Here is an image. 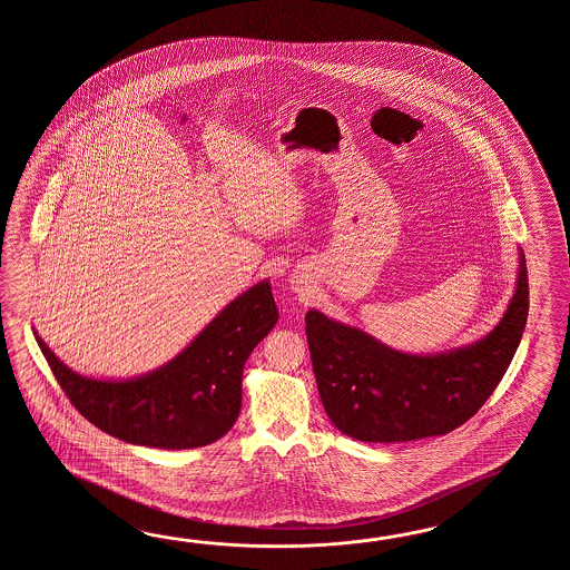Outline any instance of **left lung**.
<instances>
[{
    "label": "left lung",
    "mask_w": 570,
    "mask_h": 570,
    "mask_svg": "<svg viewBox=\"0 0 570 570\" xmlns=\"http://www.w3.org/2000/svg\"><path fill=\"white\" fill-rule=\"evenodd\" d=\"M518 277L503 317L473 344L412 354L361 327L309 309L305 334L327 417L361 442L442 436L471 420L505 375L528 320V268L518 248Z\"/></svg>",
    "instance_id": "obj_1"
}]
</instances>
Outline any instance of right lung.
<instances>
[{"mask_svg": "<svg viewBox=\"0 0 570 570\" xmlns=\"http://www.w3.org/2000/svg\"><path fill=\"white\" fill-rule=\"evenodd\" d=\"M279 320L268 279L232 299L169 363L128 379L81 375L38 346L75 410L136 446L185 450L216 442L238 420L244 363Z\"/></svg>", "mask_w": 570, "mask_h": 570, "instance_id": "1", "label": "right lung"}]
</instances>
